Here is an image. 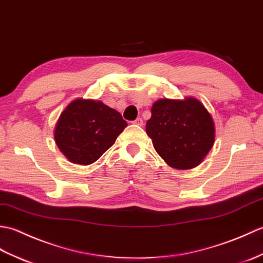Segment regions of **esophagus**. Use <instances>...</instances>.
Here are the masks:
<instances>
[{
    "mask_svg": "<svg viewBox=\"0 0 263 263\" xmlns=\"http://www.w3.org/2000/svg\"><path fill=\"white\" fill-rule=\"evenodd\" d=\"M133 124H135L137 126H143V119L142 118H137L136 120L133 121Z\"/></svg>",
    "mask_w": 263,
    "mask_h": 263,
    "instance_id": "esophagus-1",
    "label": "esophagus"
}]
</instances>
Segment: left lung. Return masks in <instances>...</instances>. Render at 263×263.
Wrapping results in <instances>:
<instances>
[{"label":"left lung","instance_id":"obj_1","mask_svg":"<svg viewBox=\"0 0 263 263\" xmlns=\"http://www.w3.org/2000/svg\"><path fill=\"white\" fill-rule=\"evenodd\" d=\"M151 112L146 133L155 151L170 166L179 170L195 167L213 147V118L196 99H162L153 104Z\"/></svg>","mask_w":263,"mask_h":263}]
</instances>
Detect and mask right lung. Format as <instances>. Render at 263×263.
<instances>
[{
    "instance_id": "right-lung-1",
    "label": "right lung",
    "mask_w": 263,
    "mask_h": 263,
    "mask_svg": "<svg viewBox=\"0 0 263 263\" xmlns=\"http://www.w3.org/2000/svg\"><path fill=\"white\" fill-rule=\"evenodd\" d=\"M126 126L121 115L101 101L79 99L62 112L55 142L69 161L89 165L112 146Z\"/></svg>"
}]
</instances>
